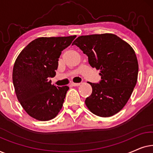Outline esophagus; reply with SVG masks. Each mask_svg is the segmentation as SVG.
I'll list each match as a JSON object with an SVG mask.
<instances>
[{"instance_id": "34e87169", "label": "esophagus", "mask_w": 153, "mask_h": 153, "mask_svg": "<svg viewBox=\"0 0 153 153\" xmlns=\"http://www.w3.org/2000/svg\"><path fill=\"white\" fill-rule=\"evenodd\" d=\"M81 83H71V85H72V86H79V85H80Z\"/></svg>"}]
</instances>
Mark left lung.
<instances>
[{
  "label": "left lung",
  "mask_w": 153,
  "mask_h": 153,
  "mask_svg": "<svg viewBox=\"0 0 153 153\" xmlns=\"http://www.w3.org/2000/svg\"><path fill=\"white\" fill-rule=\"evenodd\" d=\"M92 68L100 70L99 83H89L93 92L85 103L100 117H110L125 106L137 82L139 64L132 47L111 33L82 35L75 39Z\"/></svg>",
  "instance_id": "1"
}]
</instances>
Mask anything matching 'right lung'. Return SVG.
<instances>
[{"label":"right lung","mask_w":153,"mask_h":153,"mask_svg":"<svg viewBox=\"0 0 153 153\" xmlns=\"http://www.w3.org/2000/svg\"><path fill=\"white\" fill-rule=\"evenodd\" d=\"M76 35L39 37L21 51L14 62L12 81L16 97L29 116L47 121L55 118L62 108L69 87L51 84L58 58Z\"/></svg>","instance_id":"add662e5"}]
</instances>
